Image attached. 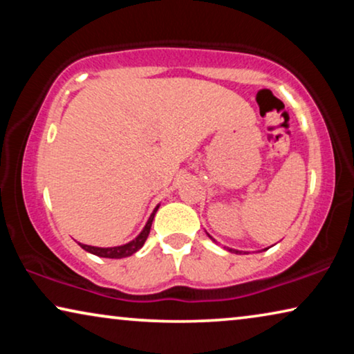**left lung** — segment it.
<instances>
[{
    "mask_svg": "<svg viewBox=\"0 0 354 354\" xmlns=\"http://www.w3.org/2000/svg\"><path fill=\"white\" fill-rule=\"evenodd\" d=\"M207 235H209V234H207ZM209 239H211L212 241H216L214 239H212V236H211V235H209ZM227 250H229V251H230V253H239V251H235V250H232V248H227Z\"/></svg>",
    "mask_w": 354,
    "mask_h": 354,
    "instance_id": "obj_1",
    "label": "left lung"
}]
</instances>
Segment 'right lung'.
<instances>
[{
  "instance_id": "obj_1",
  "label": "right lung",
  "mask_w": 354,
  "mask_h": 354,
  "mask_svg": "<svg viewBox=\"0 0 354 354\" xmlns=\"http://www.w3.org/2000/svg\"><path fill=\"white\" fill-rule=\"evenodd\" d=\"M158 207H159V205L154 207V211L151 212V216H149L147 225L143 227V230L140 232V235L135 236V239L132 241H129V243L120 245V246H111V248H100V246H90V245H84V243H79V245L85 251H88V253H91V254L100 256V258L120 259V258H127V256H132L133 253H137V251L145 245V241H147L148 235H149V229H151L154 214H156Z\"/></svg>"
}]
</instances>
